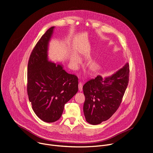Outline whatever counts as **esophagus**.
Returning <instances> with one entry per match:
<instances>
[{"label":"esophagus","mask_w":153,"mask_h":153,"mask_svg":"<svg viewBox=\"0 0 153 153\" xmlns=\"http://www.w3.org/2000/svg\"><path fill=\"white\" fill-rule=\"evenodd\" d=\"M82 88H83V83L81 82H79V91H82Z\"/></svg>","instance_id":"esophagus-1"}]
</instances>
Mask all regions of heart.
<instances>
[{
	"mask_svg": "<svg viewBox=\"0 0 153 153\" xmlns=\"http://www.w3.org/2000/svg\"><path fill=\"white\" fill-rule=\"evenodd\" d=\"M70 62L74 68H77L81 63L82 60L80 56L76 53H74L71 54L70 57ZM94 65H92L91 67H94Z\"/></svg>",
	"mask_w": 153,
	"mask_h": 153,
	"instance_id": "heart-1",
	"label": "heart"
}]
</instances>
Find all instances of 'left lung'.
Segmentation results:
<instances>
[{"instance_id": "left-lung-1", "label": "left lung", "mask_w": 153, "mask_h": 153, "mask_svg": "<svg viewBox=\"0 0 153 153\" xmlns=\"http://www.w3.org/2000/svg\"><path fill=\"white\" fill-rule=\"evenodd\" d=\"M129 64L109 77L97 76L83 86L86 121L98 125L110 119L122 102L129 80Z\"/></svg>"}]
</instances>
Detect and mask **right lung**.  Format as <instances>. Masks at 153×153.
Returning a JSON list of instances; mask_svg holds the SVG:
<instances>
[{
  "mask_svg": "<svg viewBox=\"0 0 153 153\" xmlns=\"http://www.w3.org/2000/svg\"><path fill=\"white\" fill-rule=\"evenodd\" d=\"M55 27L38 41L28 61L27 93L36 116L48 123L59 120L64 105L78 91V78L68 74L62 65L48 59L49 42Z\"/></svg>",
  "mask_w": 153,
  "mask_h": 153,
  "instance_id": "obj_1",
  "label": "right lung"
}]
</instances>
